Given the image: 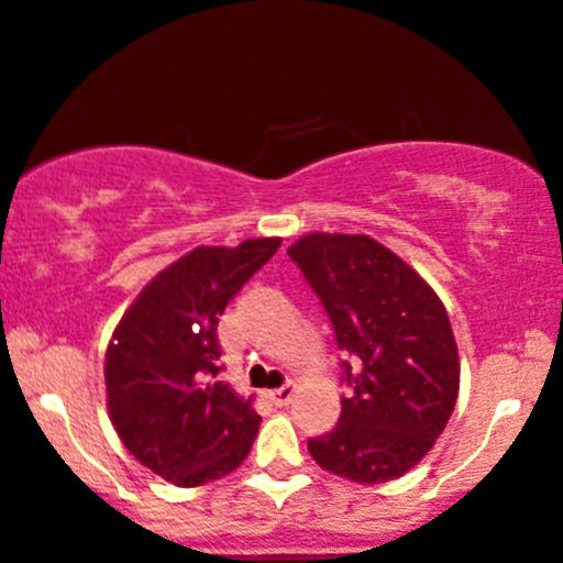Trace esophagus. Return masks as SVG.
<instances>
[{"label":"esophagus","instance_id":"1","mask_svg":"<svg viewBox=\"0 0 563 563\" xmlns=\"http://www.w3.org/2000/svg\"><path fill=\"white\" fill-rule=\"evenodd\" d=\"M266 398L274 402V406H287V402L295 398V385H284L279 389H268Z\"/></svg>","mask_w":563,"mask_h":563}]
</instances>
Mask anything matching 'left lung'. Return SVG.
Segmentation results:
<instances>
[{"instance_id": "obj_1", "label": "left lung", "mask_w": 563, "mask_h": 563, "mask_svg": "<svg viewBox=\"0 0 563 563\" xmlns=\"http://www.w3.org/2000/svg\"><path fill=\"white\" fill-rule=\"evenodd\" d=\"M353 355L340 424L308 440L327 472L358 485L398 479L432 451L461 385L459 347L442 300L421 274L368 234H313L289 244Z\"/></svg>"}]
</instances>
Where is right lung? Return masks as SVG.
<instances>
[{
    "instance_id": "1",
    "label": "right lung",
    "mask_w": 563,
    "mask_h": 563,
    "mask_svg": "<svg viewBox=\"0 0 563 563\" xmlns=\"http://www.w3.org/2000/svg\"><path fill=\"white\" fill-rule=\"evenodd\" d=\"M279 236L236 247H195L152 279L104 353L108 413L142 466L176 487L227 477L247 459L261 427L253 398L221 372L218 316L279 250Z\"/></svg>"
}]
</instances>
